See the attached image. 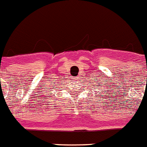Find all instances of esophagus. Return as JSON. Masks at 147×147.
Returning <instances> with one entry per match:
<instances>
[{
  "mask_svg": "<svg viewBox=\"0 0 147 147\" xmlns=\"http://www.w3.org/2000/svg\"><path fill=\"white\" fill-rule=\"evenodd\" d=\"M73 80H74V81H78L79 78H78V77H75V78H73Z\"/></svg>",
  "mask_w": 147,
  "mask_h": 147,
  "instance_id": "esophagus-1",
  "label": "esophagus"
}]
</instances>
